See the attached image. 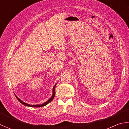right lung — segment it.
<instances>
[{"instance_id":"1","label":"right lung","mask_w":129,"mask_h":129,"mask_svg":"<svg viewBox=\"0 0 129 129\" xmlns=\"http://www.w3.org/2000/svg\"><path fill=\"white\" fill-rule=\"evenodd\" d=\"M56 84H57V83H56ZM56 84L55 85H54V87H53V95H52L50 99H49L48 101H46V102L44 103L43 104H37V105H30V104H27V103H25V102H24V101H23L21 100H20V99H19L15 94V96H16V99H17L19 100V102L22 104L23 105H25V106H26L33 107V108H40V107L44 106L47 105V104H48L50 102H51V101L53 100V99H54V96H55V86H56Z\"/></svg>"}]
</instances>
